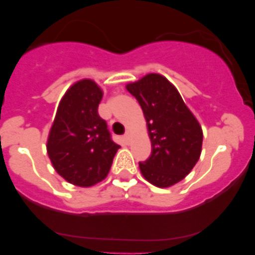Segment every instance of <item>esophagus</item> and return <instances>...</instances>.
Returning <instances> with one entry per match:
<instances>
[{"label":"esophagus","mask_w":255,"mask_h":255,"mask_svg":"<svg viewBox=\"0 0 255 255\" xmlns=\"http://www.w3.org/2000/svg\"><path fill=\"white\" fill-rule=\"evenodd\" d=\"M123 139H125V142L126 143H129V140H130V134H129V133H126V134L125 135H123Z\"/></svg>","instance_id":"1"}]
</instances>
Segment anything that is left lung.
Instances as JSON below:
<instances>
[{"mask_svg": "<svg viewBox=\"0 0 255 255\" xmlns=\"http://www.w3.org/2000/svg\"><path fill=\"white\" fill-rule=\"evenodd\" d=\"M126 87L142 107L151 142L150 156L139 163L142 175L158 187L181 181L201 154V126L164 76L148 74Z\"/></svg>", "mask_w": 255, "mask_h": 255, "instance_id": "8db88e82", "label": "left lung"}]
</instances>
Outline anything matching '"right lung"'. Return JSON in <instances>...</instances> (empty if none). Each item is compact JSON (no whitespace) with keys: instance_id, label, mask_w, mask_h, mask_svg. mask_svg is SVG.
Returning <instances> with one entry per match:
<instances>
[{"instance_id":"obj_1","label":"right lung","mask_w":255,"mask_h":255,"mask_svg":"<svg viewBox=\"0 0 255 255\" xmlns=\"http://www.w3.org/2000/svg\"><path fill=\"white\" fill-rule=\"evenodd\" d=\"M102 90L92 80L74 84L59 104L47 143L54 169L70 184L89 187L111 169L118 144L99 115Z\"/></svg>"}]
</instances>
